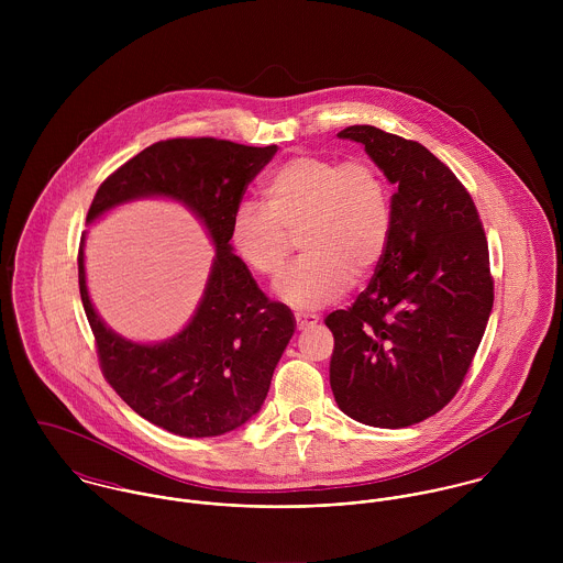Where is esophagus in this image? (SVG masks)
I'll use <instances>...</instances> for the list:
<instances>
[{
    "label": "esophagus",
    "instance_id": "obj_1",
    "mask_svg": "<svg viewBox=\"0 0 563 563\" xmlns=\"http://www.w3.org/2000/svg\"><path fill=\"white\" fill-rule=\"evenodd\" d=\"M321 321L317 314H303V317H297V329L303 331V329H310L314 327L317 322Z\"/></svg>",
    "mask_w": 563,
    "mask_h": 563
}]
</instances>
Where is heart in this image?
<instances>
[{"mask_svg": "<svg viewBox=\"0 0 563 563\" xmlns=\"http://www.w3.org/2000/svg\"><path fill=\"white\" fill-rule=\"evenodd\" d=\"M266 203L241 201L230 219V242L242 264L275 279L301 234L306 253L277 282V297L297 312L338 301L353 279L382 264L395 228L393 190L368 161L301 154L282 162L264 181Z\"/></svg>", "mask_w": 563, "mask_h": 563, "instance_id": "b5f03b06", "label": "heart"}]
</instances>
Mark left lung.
<instances>
[{
	"instance_id": "left-lung-1",
	"label": "left lung",
	"mask_w": 563,
	"mask_h": 563,
	"mask_svg": "<svg viewBox=\"0 0 563 563\" xmlns=\"http://www.w3.org/2000/svg\"><path fill=\"white\" fill-rule=\"evenodd\" d=\"M364 145L395 186V228L368 288L331 312L329 384L357 422L402 429L460 390L494 303L477 208L427 147L373 125L338 134Z\"/></svg>"
}]
</instances>
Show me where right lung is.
Segmentation results:
<instances>
[{"instance_id":"right-lung-1","label":"right lung","mask_w":563,"mask_h":563,"mask_svg":"<svg viewBox=\"0 0 563 563\" xmlns=\"http://www.w3.org/2000/svg\"><path fill=\"white\" fill-rule=\"evenodd\" d=\"M277 145L246 147L217 139L162 141L117 168L97 190L86 225L139 199L184 206L206 230L214 257L195 314L175 335L136 342L95 310L81 234V306L108 384L139 416L175 435L214 438L249 422L264 405L295 317L268 301L230 242V219L249 181Z\"/></svg>"}]
</instances>
